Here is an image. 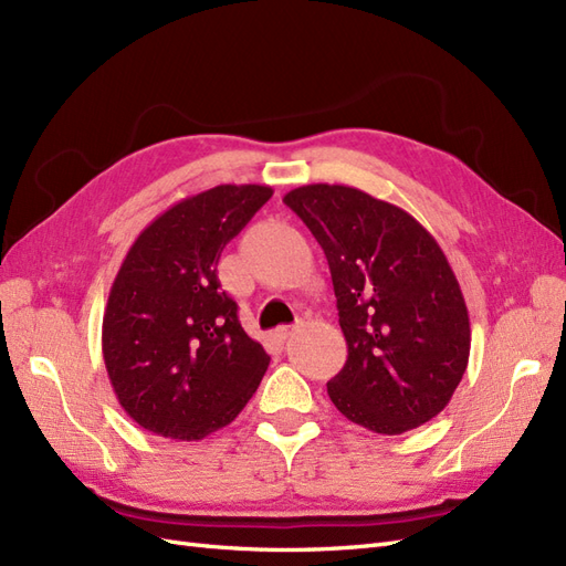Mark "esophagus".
<instances>
[{"mask_svg":"<svg viewBox=\"0 0 566 566\" xmlns=\"http://www.w3.org/2000/svg\"><path fill=\"white\" fill-rule=\"evenodd\" d=\"M295 328H297V326H281V328L276 331V338H279L281 343H285V340L290 338V335L295 333Z\"/></svg>","mask_w":566,"mask_h":566,"instance_id":"34e87169","label":"esophagus"}]
</instances>
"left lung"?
<instances>
[{
  "label": "left lung",
  "mask_w": 566,
  "mask_h": 566,
  "mask_svg": "<svg viewBox=\"0 0 566 566\" xmlns=\"http://www.w3.org/2000/svg\"><path fill=\"white\" fill-rule=\"evenodd\" d=\"M283 202L328 259L347 361L328 380L343 417L397 436L448 407L469 364L464 295L436 238L400 207L314 182Z\"/></svg>",
  "instance_id": "1"
}]
</instances>
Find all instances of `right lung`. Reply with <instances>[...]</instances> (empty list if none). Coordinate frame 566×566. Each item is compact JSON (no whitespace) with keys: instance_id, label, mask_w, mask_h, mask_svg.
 Instances as JSON below:
<instances>
[{"instance_id":"obj_1","label":"right lung","mask_w":566,"mask_h":566,"mask_svg":"<svg viewBox=\"0 0 566 566\" xmlns=\"http://www.w3.org/2000/svg\"><path fill=\"white\" fill-rule=\"evenodd\" d=\"M273 190L217 186L137 235L102 321V355L126 415L171 440H202L254 395L269 355L240 326L217 264Z\"/></svg>"}]
</instances>
